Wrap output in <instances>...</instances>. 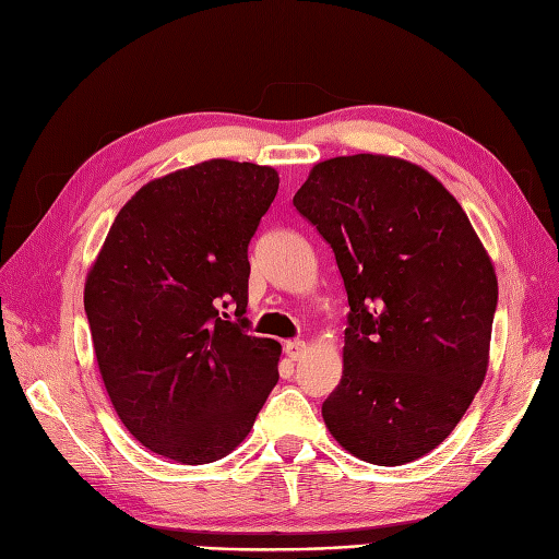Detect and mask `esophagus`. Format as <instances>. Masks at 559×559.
Instances as JSON below:
<instances>
[{
  "label": "esophagus",
  "mask_w": 559,
  "mask_h": 559,
  "mask_svg": "<svg viewBox=\"0 0 559 559\" xmlns=\"http://www.w3.org/2000/svg\"><path fill=\"white\" fill-rule=\"evenodd\" d=\"M284 349H286V357H289L292 361H298V359L306 357L308 343L306 341H289V343L284 345Z\"/></svg>",
  "instance_id": "obj_1"
}]
</instances>
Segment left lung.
I'll list each match as a JSON object with an SVG mask.
<instances>
[{
    "mask_svg": "<svg viewBox=\"0 0 559 559\" xmlns=\"http://www.w3.org/2000/svg\"><path fill=\"white\" fill-rule=\"evenodd\" d=\"M294 205L331 245L349 302L326 429L368 464L415 462L460 425L485 380L492 259L445 186L396 156L321 160Z\"/></svg>",
    "mask_w": 559,
    "mask_h": 559,
    "instance_id": "8db88e82",
    "label": "left lung"
}]
</instances>
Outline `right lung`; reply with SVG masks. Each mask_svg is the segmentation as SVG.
<instances>
[{
    "label": "right lung",
    "instance_id": "obj_1",
    "mask_svg": "<svg viewBox=\"0 0 559 559\" xmlns=\"http://www.w3.org/2000/svg\"><path fill=\"white\" fill-rule=\"evenodd\" d=\"M277 189L273 167L226 158L151 179L88 270L99 376L123 427L165 460L230 454L280 380L282 345L247 335L242 319L247 247Z\"/></svg>",
    "mask_w": 559,
    "mask_h": 559
}]
</instances>
